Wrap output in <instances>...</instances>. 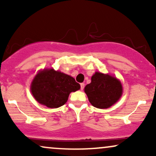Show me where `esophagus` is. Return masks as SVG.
Here are the masks:
<instances>
[{"label":"esophagus","mask_w":156,"mask_h":156,"mask_svg":"<svg viewBox=\"0 0 156 156\" xmlns=\"http://www.w3.org/2000/svg\"><path fill=\"white\" fill-rule=\"evenodd\" d=\"M84 86H85V84H84L83 83H80V89H81V90H83V89H84Z\"/></svg>","instance_id":"esophagus-1"}]
</instances>
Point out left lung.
Listing matches in <instances>:
<instances>
[{"instance_id":"left-lung-1","label":"left lung","mask_w":156,"mask_h":156,"mask_svg":"<svg viewBox=\"0 0 156 156\" xmlns=\"http://www.w3.org/2000/svg\"><path fill=\"white\" fill-rule=\"evenodd\" d=\"M84 91L93 106L107 108L119 99L122 87L119 80L114 77L95 73L92 77V82L86 86Z\"/></svg>"}]
</instances>
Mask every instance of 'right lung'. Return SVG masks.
I'll use <instances>...</instances> for the list:
<instances>
[{"instance_id":"add662e5","label":"right lung","mask_w":156,"mask_h":156,"mask_svg":"<svg viewBox=\"0 0 156 156\" xmlns=\"http://www.w3.org/2000/svg\"><path fill=\"white\" fill-rule=\"evenodd\" d=\"M80 88L73 77L53 69L39 72L31 83L33 96L41 104L55 108L65 104L70 92Z\"/></svg>"}]
</instances>
